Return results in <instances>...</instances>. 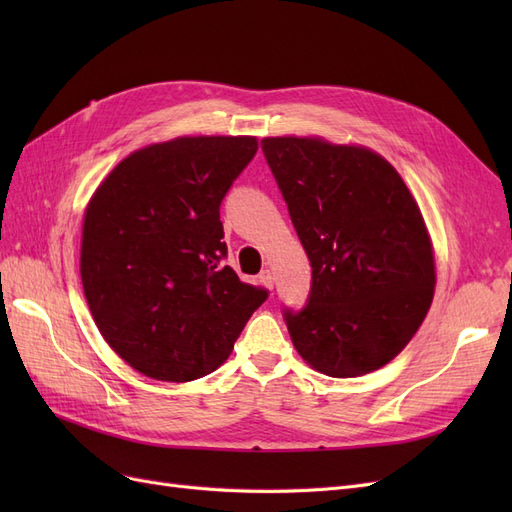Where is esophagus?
<instances>
[{"label": "esophagus", "instance_id": "34e87169", "mask_svg": "<svg viewBox=\"0 0 512 512\" xmlns=\"http://www.w3.org/2000/svg\"><path fill=\"white\" fill-rule=\"evenodd\" d=\"M258 282L265 286V288H269V290H273V286H275V277H273V273L269 271V269H262L260 271V275H258Z\"/></svg>", "mask_w": 512, "mask_h": 512}]
</instances>
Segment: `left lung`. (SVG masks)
I'll list each match as a JSON object with an SVG mask.
<instances>
[{"label":"left lung","instance_id":"left-lung-1","mask_svg":"<svg viewBox=\"0 0 512 512\" xmlns=\"http://www.w3.org/2000/svg\"><path fill=\"white\" fill-rule=\"evenodd\" d=\"M262 151L312 265V294L286 312L301 359L331 378L391 363L436 290L423 213L380 153L320 136H267Z\"/></svg>","mask_w":512,"mask_h":512}]
</instances>
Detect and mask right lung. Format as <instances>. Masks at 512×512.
<instances>
[{
    "mask_svg": "<svg viewBox=\"0 0 512 512\" xmlns=\"http://www.w3.org/2000/svg\"><path fill=\"white\" fill-rule=\"evenodd\" d=\"M256 151V136L151 143L89 198L81 235L89 312L104 342L147 378L211 374L267 299L222 265L220 203Z\"/></svg>",
    "mask_w": 512,
    "mask_h": 512,
    "instance_id": "1",
    "label": "right lung"
}]
</instances>
